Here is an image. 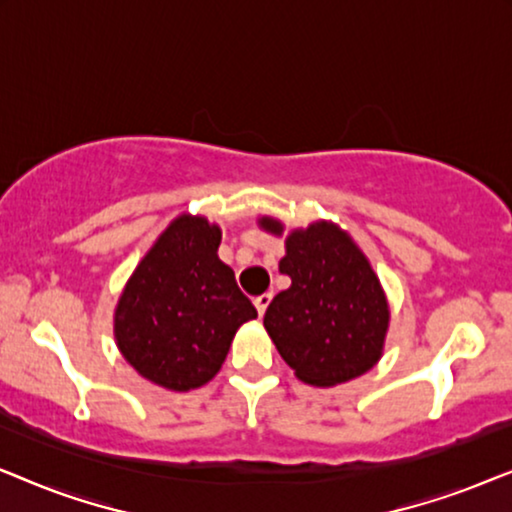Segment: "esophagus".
Wrapping results in <instances>:
<instances>
[{
	"label": "esophagus",
	"instance_id": "obj_1",
	"mask_svg": "<svg viewBox=\"0 0 512 512\" xmlns=\"http://www.w3.org/2000/svg\"><path fill=\"white\" fill-rule=\"evenodd\" d=\"M270 300H272V293H263V296L254 298V305H256V310H258V314H261V317L265 314V310H268Z\"/></svg>",
	"mask_w": 512,
	"mask_h": 512
}]
</instances>
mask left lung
Here are the masks:
<instances>
[{
  "instance_id": "obj_1",
  "label": "left lung",
  "mask_w": 512,
  "mask_h": 512,
  "mask_svg": "<svg viewBox=\"0 0 512 512\" xmlns=\"http://www.w3.org/2000/svg\"><path fill=\"white\" fill-rule=\"evenodd\" d=\"M261 228L282 235V221L263 216ZM279 272L291 286L272 298L263 326L298 380L335 387L380 361L389 303L368 258L331 221L291 230Z\"/></svg>"
}]
</instances>
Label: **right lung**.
<instances>
[{
  "mask_svg": "<svg viewBox=\"0 0 512 512\" xmlns=\"http://www.w3.org/2000/svg\"><path fill=\"white\" fill-rule=\"evenodd\" d=\"M221 228L179 216L149 249L118 298L116 345L146 380L198 389L221 370L237 328L258 312L221 261Z\"/></svg>",
  "mask_w": 512,
  "mask_h": 512,
  "instance_id": "right-lung-1",
  "label": "right lung"
}]
</instances>
